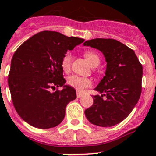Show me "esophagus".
<instances>
[{
  "mask_svg": "<svg viewBox=\"0 0 156 156\" xmlns=\"http://www.w3.org/2000/svg\"><path fill=\"white\" fill-rule=\"evenodd\" d=\"M83 94L82 92H79V91H78V92H77V97L78 98H80V97H82V95H83Z\"/></svg>",
  "mask_w": 156,
  "mask_h": 156,
  "instance_id": "esophagus-1",
  "label": "esophagus"
}]
</instances>
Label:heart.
Returning a JSON list of instances; mask_svg holds the SVG:
<instances>
[{
  "label": "heart",
  "instance_id": "1",
  "mask_svg": "<svg viewBox=\"0 0 156 156\" xmlns=\"http://www.w3.org/2000/svg\"><path fill=\"white\" fill-rule=\"evenodd\" d=\"M84 56L88 62L92 66H98L100 62V58L99 54L93 50H88L84 52ZM73 61V56L70 52H66L64 54L63 57L61 59V67L65 72H69L71 69ZM67 83L69 86H70L74 89L79 91H83L89 87L92 84V80L87 77H82L79 75H72L69 77Z\"/></svg>",
  "mask_w": 156,
  "mask_h": 156
}]
</instances>
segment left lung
<instances>
[{
    "label": "left lung",
    "instance_id": "obj_1",
    "mask_svg": "<svg viewBox=\"0 0 156 156\" xmlns=\"http://www.w3.org/2000/svg\"><path fill=\"white\" fill-rule=\"evenodd\" d=\"M83 44L100 50L107 61L105 76L95 88L103 95L93 96L85 115L93 125L111 127L125 120L138 103L143 66L133 50L113 39H94Z\"/></svg>",
    "mask_w": 156,
    "mask_h": 156
}]
</instances>
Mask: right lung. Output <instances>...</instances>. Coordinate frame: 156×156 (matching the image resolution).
<instances>
[{"instance_id": "add662e5", "label": "right lung", "mask_w": 156, "mask_h": 156, "mask_svg": "<svg viewBox=\"0 0 156 156\" xmlns=\"http://www.w3.org/2000/svg\"><path fill=\"white\" fill-rule=\"evenodd\" d=\"M84 41L56 31L44 30L26 40L11 61L8 84L14 108L30 126L49 129L58 126L69 103L76 99V90L66 86L61 59ZM63 86L54 93L51 89Z\"/></svg>"}]
</instances>
